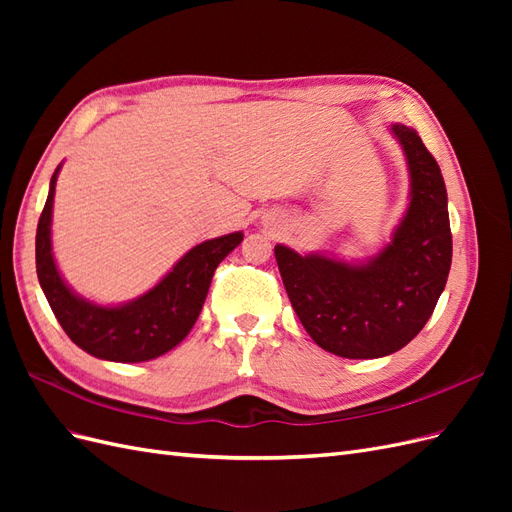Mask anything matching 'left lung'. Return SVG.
Listing matches in <instances>:
<instances>
[{
    "instance_id": "8db88e82",
    "label": "left lung",
    "mask_w": 512,
    "mask_h": 512,
    "mask_svg": "<svg viewBox=\"0 0 512 512\" xmlns=\"http://www.w3.org/2000/svg\"><path fill=\"white\" fill-rule=\"evenodd\" d=\"M410 170V205L391 243L363 265L275 245L288 299L309 337L344 359L393 354L421 333L453 258L448 198L416 130L393 123Z\"/></svg>"
}]
</instances>
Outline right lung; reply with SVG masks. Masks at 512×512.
Segmentation results:
<instances>
[{
	"label": "right lung",
	"mask_w": 512,
	"mask_h": 512,
	"mask_svg": "<svg viewBox=\"0 0 512 512\" xmlns=\"http://www.w3.org/2000/svg\"><path fill=\"white\" fill-rule=\"evenodd\" d=\"M59 166L36 230V271L61 329L72 342L104 361L141 363L158 359L183 342L198 320L213 273L243 241V232L209 239L185 254L162 282L130 303L104 307L81 299L57 271L51 247L53 196Z\"/></svg>",
	"instance_id": "1"
}]
</instances>
